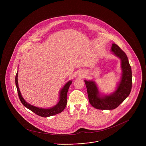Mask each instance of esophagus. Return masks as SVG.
Instances as JSON below:
<instances>
[{
	"label": "esophagus",
	"instance_id": "obj_1",
	"mask_svg": "<svg viewBox=\"0 0 146 146\" xmlns=\"http://www.w3.org/2000/svg\"><path fill=\"white\" fill-rule=\"evenodd\" d=\"M79 76H81V75H79Z\"/></svg>",
	"mask_w": 146,
	"mask_h": 146
}]
</instances>
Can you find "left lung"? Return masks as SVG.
Listing matches in <instances>:
<instances>
[{
    "mask_svg": "<svg viewBox=\"0 0 146 146\" xmlns=\"http://www.w3.org/2000/svg\"><path fill=\"white\" fill-rule=\"evenodd\" d=\"M111 51L121 60L122 74L116 90L108 95L102 94L94 82L84 80L90 104L99 110H110L117 108L129 96L131 89V68L126 54L115 43L112 44Z\"/></svg>",
    "mask_w": 146,
    "mask_h": 146,
    "instance_id": "obj_1",
    "label": "left lung"
}]
</instances>
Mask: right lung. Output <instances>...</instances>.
<instances>
[{"label":"right lung","mask_w":146,"mask_h":146,"mask_svg":"<svg viewBox=\"0 0 146 146\" xmlns=\"http://www.w3.org/2000/svg\"><path fill=\"white\" fill-rule=\"evenodd\" d=\"M18 71H17L16 75L15 83H16L17 89V92H18L19 98L21 101V103L25 107H26V108H27L28 109H29L30 110H31V111H33V112L36 113V115H38L40 116H42V117H44L53 116V115H55L56 114L60 113L61 112H62L64 110V109L65 108L66 104H67V92H68V88L70 87V85L72 82V80H70L67 83L65 84V85L61 89V90L60 92V94H59V96H60L59 101L57 104H56L55 106H54L53 107H50V108H40V107H38L34 106L33 105H31V104L27 103L23 99V98L22 97V96L21 95V92H20L19 86Z\"/></svg>","instance_id":"1"}]
</instances>
